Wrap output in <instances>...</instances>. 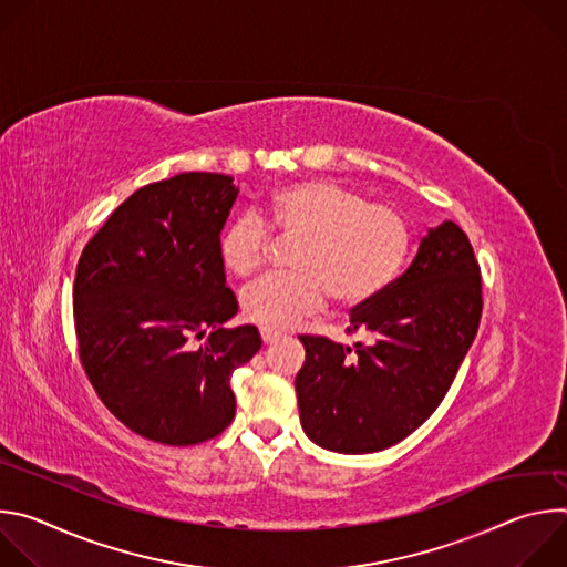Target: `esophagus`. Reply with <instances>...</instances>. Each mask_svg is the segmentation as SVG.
Segmentation results:
<instances>
[{
	"instance_id": "esophagus-1",
	"label": "esophagus",
	"mask_w": 567,
	"mask_h": 567,
	"mask_svg": "<svg viewBox=\"0 0 567 567\" xmlns=\"http://www.w3.org/2000/svg\"><path fill=\"white\" fill-rule=\"evenodd\" d=\"M262 334V341H265V346H271V343H276V341H280V332H274V330H262L260 332Z\"/></svg>"
}]
</instances>
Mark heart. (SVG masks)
I'll return each mask as SVG.
<instances>
[{
  "label": "heart",
  "mask_w": 567,
  "mask_h": 567,
  "mask_svg": "<svg viewBox=\"0 0 567 567\" xmlns=\"http://www.w3.org/2000/svg\"><path fill=\"white\" fill-rule=\"evenodd\" d=\"M271 233L296 239L293 271L269 276L241 296V313L262 330H289L326 305L361 307L388 289L413 251V228L392 206L368 202L332 179L276 188L258 208L233 219L219 237V258L239 280L256 276Z\"/></svg>",
  "instance_id": "heart-1"
}]
</instances>
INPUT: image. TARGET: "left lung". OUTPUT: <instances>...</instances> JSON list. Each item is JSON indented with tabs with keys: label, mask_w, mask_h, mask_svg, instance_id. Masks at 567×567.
<instances>
[{
	"label": "left lung",
	"mask_w": 567,
	"mask_h": 567,
	"mask_svg": "<svg viewBox=\"0 0 567 567\" xmlns=\"http://www.w3.org/2000/svg\"><path fill=\"white\" fill-rule=\"evenodd\" d=\"M482 280L466 233L444 221L426 233L413 265L350 313L341 346L300 337L296 374L302 431L337 453L383 451L420 429L449 392L480 326Z\"/></svg>",
	"instance_id": "left-lung-1"
}]
</instances>
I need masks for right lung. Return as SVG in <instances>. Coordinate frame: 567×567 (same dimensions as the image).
<instances>
[{"mask_svg":"<svg viewBox=\"0 0 567 567\" xmlns=\"http://www.w3.org/2000/svg\"><path fill=\"white\" fill-rule=\"evenodd\" d=\"M235 197L233 177L217 173L147 184L78 260L80 363L110 413L158 444L217 437L235 417L230 374L262 346L254 326L224 328L237 300L226 287L219 233Z\"/></svg>","mask_w":567,"mask_h":567,"instance_id":"right-lung-1","label":"right lung"}]
</instances>
